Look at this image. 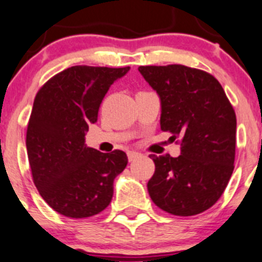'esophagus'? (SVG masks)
<instances>
[{
	"label": "esophagus",
	"mask_w": 262,
	"mask_h": 262,
	"mask_svg": "<svg viewBox=\"0 0 262 262\" xmlns=\"http://www.w3.org/2000/svg\"><path fill=\"white\" fill-rule=\"evenodd\" d=\"M127 156H128V161L133 162L134 159L138 158V157L140 156V153H139V151H135V150H129L128 153H127Z\"/></svg>",
	"instance_id": "obj_1"
}]
</instances>
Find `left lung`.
I'll return each instance as SVG.
<instances>
[{
	"mask_svg": "<svg viewBox=\"0 0 262 262\" xmlns=\"http://www.w3.org/2000/svg\"><path fill=\"white\" fill-rule=\"evenodd\" d=\"M139 72L161 99V129L181 144L176 158L150 156L156 171L149 195L168 213L198 215L219 201L233 173L235 112L207 72L180 64L139 67Z\"/></svg>",
	"mask_w": 262,
	"mask_h": 262,
	"instance_id": "1",
	"label": "left lung"
}]
</instances>
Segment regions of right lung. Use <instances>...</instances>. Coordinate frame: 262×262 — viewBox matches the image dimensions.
Segmentation results:
<instances>
[{"label": "right lung", "instance_id": "1", "mask_svg": "<svg viewBox=\"0 0 262 262\" xmlns=\"http://www.w3.org/2000/svg\"><path fill=\"white\" fill-rule=\"evenodd\" d=\"M124 68L76 66L37 92L27 128L33 183L54 211L72 219L98 215L109 206L113 181L127 166L122 150L101 153L84 144L99 106Z\"/></svg>", "mask_w": 262, "mask_h": 262}]
</instances>
